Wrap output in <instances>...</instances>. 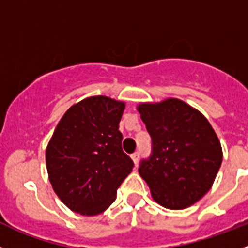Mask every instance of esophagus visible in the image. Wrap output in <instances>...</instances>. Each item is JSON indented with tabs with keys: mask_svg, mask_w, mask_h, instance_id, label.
<instances>
[{
	"mask_svg": "<svg viewBox=\"0 0 248 248\" xmlns=\"http://www.w3.org/2000/svg\"><path fill=\"white\" fill-rule=\"evenodd\" d=\"M131 158H132V160H133V163L137 164L138 160H140V152L133 153V154H132V155H131Z\"/></svg>",
	"mask_w": 248,
	"mask_h": 248,
	"instance_id": "obj_1",
	"label": "esophagus"
}]
</instances>
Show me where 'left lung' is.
I'll return each mask as SVG.
<instances>
[{"label":"left lung","mask_w":248,"mask_h":248,"mask_svg":"<svg viewBox=\"0 0 248 248\" xmlns=\"http://www.w3.org/2000/svg\"><path fill=\"white\" fill-rule=\"evenodd\" d=\"M137 108L152 138V154L138 171L153 200L169 209L189 207L209 191L223 161L217 133L200 111L179 99Z\"/></svg>","instance_id":"obj_1"}]
</instances>
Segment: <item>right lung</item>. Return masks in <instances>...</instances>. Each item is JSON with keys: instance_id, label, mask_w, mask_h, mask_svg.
Here are the masks:
<instances>
[{"instance_id": "right-lung-1", "label": "right lung", "mask_w": 248, "mask_h": 248, "mask_svg": "<svg viewBox=\"0 0 248 248\" xmlns=\"http://www.w3.org/2000/svg\"><path fill=\"white\" fill-rule=\"evenodd\" d=\"M124 103L90 96L71 106L46 148V166L55 193L71 210L96 215L116 200L133 169L119 131Z\"/></svg>"}]
</instances>
